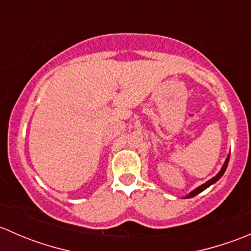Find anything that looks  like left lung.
Returning <instances> with one entry per match:
<instances>
[{
	"mask_svg": "<svg viewBox=\"0 0 251 251\" xmlns=\"http://www.w3.org/2000/svg\"><path fill=\"white\" fill-rule=\"evenodd\" d=\"M228 160H229V155L227 156V158H226V161H225L224 166H222V168H221V170H220V173L217 174L216 176H215V177H212L211 179H209V181H207V182H205L204 184H201V186H199L198 188H196V189H194V191H192L191 193H189L188 196H186V197H184V198H193V197H196L197 194H199V193H201V192H203L204 189H206L207 187H210V186H211V184H214L215 182H216V181H219V179L221 178V177H222V175L225 174V171H226V169H227V165H228Z\"/></svg>",
	"mask_w": 251,
	"mask_h": 251,
	"instance_id": "1",
	"label": "left lung"
}]
</instances>
